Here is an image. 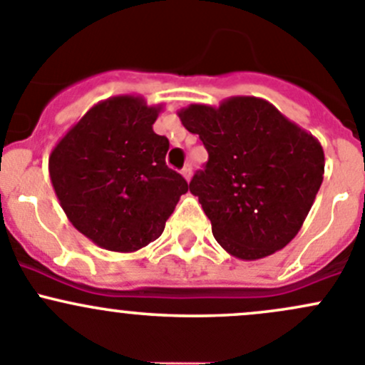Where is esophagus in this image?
Listing matches in <instances>:
<instances>
[{
    "label": "esophagus",
    "mask_w": 365,
    "mask_h": 365,
    "mask_svg": "<svg viewBox=\"0 0 365 365\" xmlns=\"http://www.w3.org/2000/svg\"><path fill=\"white\" fill-rule=\"evenodd\" d=\"M182 176L187 180V182H190V178H192V165L187 164L185 168L182 169Z\"/></svg>",
    "instance_id": "1"
}]
</instances>
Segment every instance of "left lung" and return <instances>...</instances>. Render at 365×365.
<instances>
[{
	"instance_id": "obj_1",
	"label": "left lung",
	"mask_w": 365,
	"mask_h": 365,
	"mask_svg": "<svg viewBox=\"0 0 365 365\" xmlns=\"http://www.w3.org/2000/svg\"><path fill=\"white\" fill-rule=\"evenodd\" d=\"M178 116L208 152L189 189L220 247L244 261L284 249L323 182L318 139L257 97H230L219 108L190 104Z\"/></svg>"
}]
</instances>
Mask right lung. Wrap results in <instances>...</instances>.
Instances as JSON below:
<instances>
[{
  "label": "right lung",
  "instance_id": "add662e5",
  "mask_svg": "<svg viewBox=\"0 0 365 365\" xmlns=\"http://www.w3.org/2000/svg\"><path fill=\"white\" fill-rule=\"evenodd\" d=\"M162 106L118 95L90 109L56 143L49 176L79 233L113 252L157 240L189 183L165 165L169 141L153 132Z\"/></svg>",
  "mask_w": 365,
  "mask_h": 365
}]
</instances>
